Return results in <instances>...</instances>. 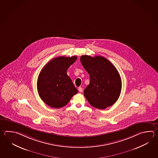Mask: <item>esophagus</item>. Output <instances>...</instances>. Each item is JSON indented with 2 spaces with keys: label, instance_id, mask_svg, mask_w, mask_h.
Here are the masks:
<instances>
[{
  "label": "esophagus",
  "instance_id": "esophagus-1",
  "mask_svg": "<svg viewBox=\"0 0 158 158\" xmlns=\"http://www.w3.org/2000/svg\"><path fill=\"white\" fill-rule=\"evenodd\" d=\"M78 90H79V92H82L83 91V89L81 87H79V88H78Z\"/></svg>",
  "mask_w": 158,
  "mask_h": 158
}]
</instances>
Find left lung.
Returning a JSON list of instances; mask_svg holds the SVG:
<instances>
[{"label":"left lung","mask_w":158,"mask_h":158,"mask_svg":"<svg viewBox=\"0 0 158 158\" xmlns=\"http://www.w3.org/2000/svg\"><path fill=\"white\" fill-rule=\"evenodd\" d=\"M81 62L90 77L89 84L84 95L92 106L105 109L112 106L119 98L122 80L115 67L102 56L83 55Z\"/></svg>","instance_id":"obj_1"}]
</instances>
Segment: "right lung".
I'll use <instances>...</instances> for the list:
<instances>
[{
  "instance_id": "1",
  "label": "right lung",
  "mask_w": 158,
  "mask_h": 158,
  "mask_svg": "<svg viewBox=\"0 0 158 158\" xmlns=\"http://www.w3.org/2000/svg\"><path fill=\"white\" fill-rule=\"evenodd\" d=\"M77 56L58 57L52 59L42 69L37 81L39 96L53 108H61L68 104L78 90L66 73Z\"/></svg>"
}]
</instances>
